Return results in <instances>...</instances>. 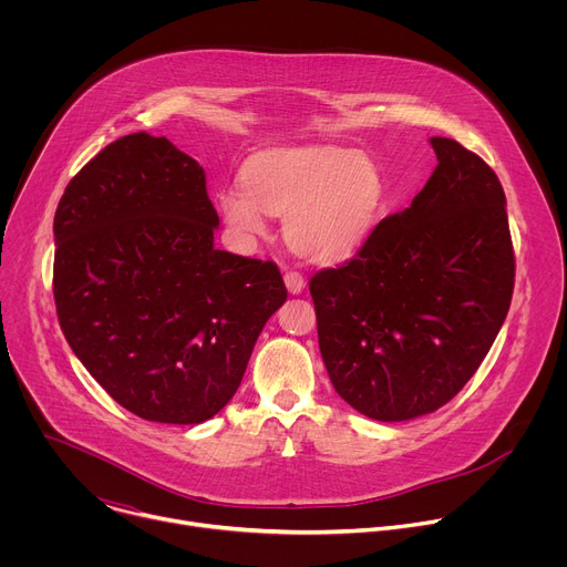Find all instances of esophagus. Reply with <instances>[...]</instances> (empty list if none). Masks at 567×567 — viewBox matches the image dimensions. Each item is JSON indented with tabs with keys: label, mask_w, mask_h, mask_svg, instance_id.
<instances>
[{
	"label": "esophagus",
	"mask_w": 567,
	"mask_h": 567,
	"mask_svg": "<svg viewBox=\"0 0 567 567\" xmlns=\"http://www.w3.org/2000/svg\"><path fill=\"white\" fill-rule=\"evenodd\" d=\"M285 285H287L289 293H300L305 289V278L298 271H287L285 274Z\"/></svg>",
	"instance_id": "34e87169"
}]
</instances>
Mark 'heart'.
Instances as JSON below:
<instances>
[{
    "mask_svg": "<svg viewBox=\"0 0 567 567\" xmlns=\"http://www.w3.org/2000/svg\"><path fill=\"white\" fill-rule=\"evenodd\" d=\"M383 206L385 184L374 161L332 145L260 152L247 164L245 179L219 193V210L237 235H260L265 210L282 215L287 245L318 265L352 258Z\"/></svg>",
    "mask_w": 567,
    "mask_h": 567,
    "instance_id": "obj_1",
    "label": "heart"
}]
</instances>
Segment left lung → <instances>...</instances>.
<instances>
[{
    "label": "left lung",
    "mask_w": 567,
    "mask_h": 567,
    "mask_svg": "<svg viewBox=\"0 0 567 567\" xmlns=\"http://www.w3.org/2000/svg\"><path fill=\"white\" fill-rule=\"evenodd\" d=\"M413 204L359 254L309 280L334 390L379 422L451 401L494 346L514 291L507 199L496 173L453 138Z\"/></svg>",
    "instance_id": "8db88e82"
}]
</instances>
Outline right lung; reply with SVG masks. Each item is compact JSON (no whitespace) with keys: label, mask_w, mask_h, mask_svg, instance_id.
I'll return each instance as SVG.
<instances>
[{"label":"right lung","mask_w":567,"mask_h":567,"mask_svg":"<svg viewBox=\"0 0 567 567\" xmlns=\"http://www.w3.org/2000/svg\"><path fill=\"white\" fill-rule=\"evenodd\" d=\"M217 226L204 168L145 132L101 150L58 204L60 328L87 372L141 420L217 415L287 300L276 262L215 249Z\"/></svg>","instance_id":"obj_1"}]
</instances>
